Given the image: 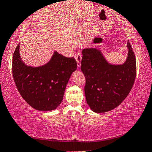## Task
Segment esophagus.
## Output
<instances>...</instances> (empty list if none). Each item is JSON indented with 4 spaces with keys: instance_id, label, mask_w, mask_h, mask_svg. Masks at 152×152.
Segmentation results:
<instances>
[{
    "instance_id": "obj_1",
    "label": "esophagus",
    "mask_w": 152,
    "mask_h": 152,
    "mask_svg": "<svg viewBox=\"0 0 152 152\" xmlns=\"http://www.w3.org/2000/svg\"><path fill=\"white\" fill-rule=\"evenodd\" d=\"M75 58L76 59L78 68H80L81 65V60H82V54H81V53L80 52H77L75 55Z\"/></svg>"
}]
</instances>
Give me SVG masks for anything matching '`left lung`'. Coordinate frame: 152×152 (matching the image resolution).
Segmentation results:
<instances>
[{
  "label": "left lung",
  "mask_w": 152,
  "mask_h": 152,
  "mask_svg": "<svg viewBox=\"0 0 152 152\" xmlns=\"http://www.w3.org/2000/svg\"><path fill=\"white\" fill-rule=\"evenodd\" d=\"M127 60L123 65H112L97 49H84L80 69L86 83L85 97L94 112L114 110L127 96L136 75V61L129 42Z\"/></svg>",
  "instance_id": "left-lung-1"
}]
</instances>
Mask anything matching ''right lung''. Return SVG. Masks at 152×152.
Listing matches in <instances>:
<instances>
[{"label":"right lung","mask_w":152,"mask_h":152,"mask_svg":"<svg viewBox=\"0 0 152 152\" xmlns=\"http://www.w3.org/2000/svg\"><path fill=\"white\" fill-rule=\"evenodd\" d=\"M77 68L74 57L67 58L55 52L50 61L33 67L23 63L16 47L12 59V74L16 86L25 101L36 110L56 109L72 72Z\"/></svg>","instance_id":"right-lung-1"}]
</instances>
